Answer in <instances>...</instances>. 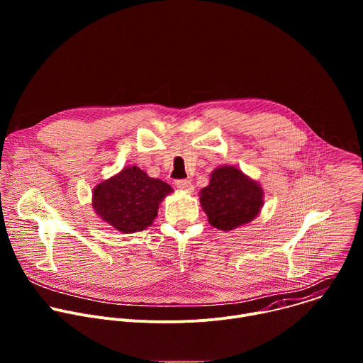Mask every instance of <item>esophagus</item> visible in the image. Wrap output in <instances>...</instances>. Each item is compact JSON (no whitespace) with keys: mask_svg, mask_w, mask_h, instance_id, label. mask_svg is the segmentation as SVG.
I'll use <instances>...</instances> for the list:
<instances>
[{"mask_svg":"<svg viewBox=\"0 0 363 363\" xmlns=\"http://www.w3.org/2000/svg\"><path fill=\"white\" fill-rule=\"evenodd\" d=\"M177 186L181 189V191H185V192H192L194 191V185L191 181L188 179H179L177 181Z\"/></svg>","mask_w":363,"mask_h":363,"instance_id":"esophagus-1","label":"esophagus"}]
</instances>
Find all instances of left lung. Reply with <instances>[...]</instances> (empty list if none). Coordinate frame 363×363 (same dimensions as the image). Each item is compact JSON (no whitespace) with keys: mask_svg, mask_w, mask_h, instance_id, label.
Returning <instances> with one entry per match:
<instances>
[{"mask_svg":"<svg viewBox=\"0 0 363 363\" xmlns=\"http://www.w3.org/2000/svg\"><path fill=\"white\" fill-rule=\"evenodd\" d=\"M199 202L213 227L231 231L260 214L264 192L241 169L223 165L211 172L210 184L199 191Z\"/></svg>","mask_w":363,"mask_h":363,"instance_id":"8db88e82","label":"left lung"}]
</instances>
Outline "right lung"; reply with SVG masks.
I'll return each mask as SVG.
<instances>
[{"instance_id":"right-lung-1","label":"right lung","mask_w":363,"mask_h":363,"mask_svg":"<svg viewBox=\"0 0 363 363\" xmlns=\"http://www.w3.org/2000/svg\"><path fill=\"white\" fill-rule=\"evenodd\" d=\"M174 192L167 182L150 178L138 167H126L93 189L94 213L115 230L130 234L149 227L162 199Z\"/></svg>"}]
</instances>
